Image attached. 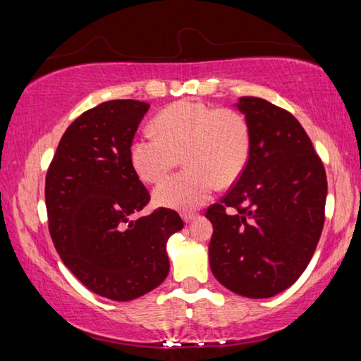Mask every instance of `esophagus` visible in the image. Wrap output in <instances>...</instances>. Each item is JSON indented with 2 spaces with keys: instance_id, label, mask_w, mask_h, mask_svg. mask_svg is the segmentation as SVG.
<instances>
[{
  "instance_id": "34e87169",
  "label": "esophagus",
  "mask_w": 361,
  "mask_h": 361,
  "mask_svg": "<svg viewBox=\"0 0 361 361\" xmlns=\"http://www.w3.org/2000/svg\"><path fill=\"white\" fill-rule=\"evenodd\" d=\"M181 216H183V221H185V223H191L197 215H195V213H183Z\"/></svg>"
}]
</instances>
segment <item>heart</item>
I'll return each instance as SVG.
<instances>
[{"label":"heart","mask_w":361,"mask_h":361,"mask_svg":"<svg viewBox=\"0 0 361 361\" xmlns=\"http://www.w3.org/2000/svg\"><path fill=\"white\" fill-rule=\"evenodd\" d=\"M154 129L132 140L130 162L140 178L156 183L185 156V172L169 176L152 192L166 209H197L212 197L216 183L231 186L247 167L252 132L234 109L180 100L156 116Z\"/></svg>","instance_id":"obj_1"}]
</instances>
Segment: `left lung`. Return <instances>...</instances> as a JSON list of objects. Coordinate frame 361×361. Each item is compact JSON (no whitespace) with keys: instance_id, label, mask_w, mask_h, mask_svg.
<instances>
[{"instance_id":"8db88e82","label":"left lung","mask_w":361,"mask_h":361,"mask_svg":"<svg viewBox=\"0 0 361 361\" xmlns=\"http://www.w3.org/2000/svg\"><path fill=\"white\" fill-rule=\"evenodd\" d=\"M252 132L247 167L209 207V259L226 288L271 298L291 286L312 259L325 223L326 173L299 121L258 97H240Z\"/></svg>"}]
</instances>
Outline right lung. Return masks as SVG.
Here are the masks:
<instances>
[{
    "mask_svg": "<svg viewBox=\"0 0 361 361\" xmlns=\"http://www.w3.org/2000/svg\"><path fill=\"white\" fill-rule=\"evenodd\" d=\"M149 103L109 100L66 129L46 175L49 232L63 264L90 291L132 301L166 280L169 237L183 229L170 209L132 219L149 192L130 143Z\"/></svg>",
    "mask_w": 361,
    "mask_h": 361,
    "instance_id": "obj_1",
    "label": "right lung"
}]
</instances>
